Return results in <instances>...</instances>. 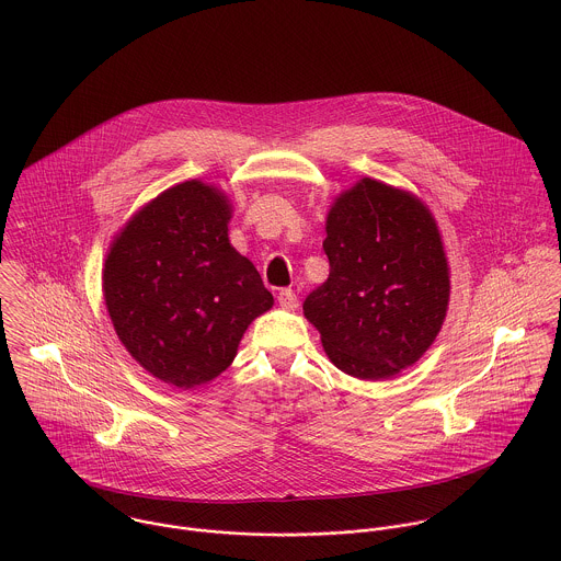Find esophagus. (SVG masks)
Returning <instances> with one entry per match:
<instances>
[{"mask_svg": "<svg viewBox=\"0 0 561 561\" xmlns=\"http://www.w3.org/2000/svg\"><path fill=\"white\" fill-rule=\"evenodd\" d=\"M278 305H280V309H285V311L298 309V296H296V291H291V289H280V291H278Z\"/></svg>", "mask_w": 561, "mask_h": 561, "instance_id": "1", "label": "esophagus"}]
</instances>
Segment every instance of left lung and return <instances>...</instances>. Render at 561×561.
Here are the masks:
<instances>
[{
    "mask_svg": "<svg viewBox=\"0 0 561 561\" xmlns=\"http://www.w3.org/2000/svg\"><path fill=\"white\" fill-rule=\"evenodd\" d=\"M323 252L328 280L302 309L334 367L385 380L414 365L440 332L451 289L430 209L365 176L330 207Z\"/></svg>",
    "mask_w": 561,
    "mask_h": 561,
    "instance_id": "8db88e82",
    "label": "left lung"
}]
</instances>
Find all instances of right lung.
<instances>
[{
  "mask_svg": "<svg viewBox=\"0 0 561 561\" xmlns=\"http://www.w3.org/2000/svg\"><path fill=\"white\" fill-rule=\"evenodd\" d=\"M231 211L218 187L183 181L147 203L105 259L103 296L118 339L176 389L220 376L250 321L274 305L229 241Z\"/></svg>",
  "mask_w": 561,
  "mask_h": 561,
  "instance_id": "right-lung-1",
  "label": "right lung"
}]
</instances>
